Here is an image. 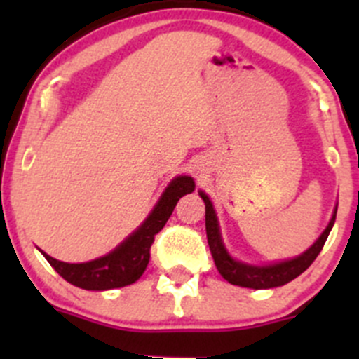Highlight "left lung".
<instances>
[{"instance_id":"left-lung-1","label":"left lung","mask_w":359,"mask_h":359,"mask_svg":"<svg viewBox=\"0 0 359 359\" xmlns=\"http://www.w3.org/2000/svg\"><path fill=\"white\" fill-rule=\"evenodd\" d=\"M198 193H200L201 200L205 201L206 238H208L210 252H212L220 276L226 281H229L231 285H238V287L243 288H253V290H267V288L283 287V285L295 280L297 276H300V274L314 262V259L320 255L321 248H323L325 241H327L328 234H330L332 227H334L337 217L335 205L327 229L320 234V238H318L306 252L300 253V255L293 257V259L264 264V266H255V264L241 262V260L234 259V257L227 252L222 240V233H220L219 219H217L213 203L210 201L208 194H206L205 191H198Z\"/></svg>"}]
</instances>
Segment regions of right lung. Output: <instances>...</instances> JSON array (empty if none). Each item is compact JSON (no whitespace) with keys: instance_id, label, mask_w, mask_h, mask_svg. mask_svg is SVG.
Instances as JSON below:
<instances>
[{"instance_id":"obj_1","label":"right lung","mask_w":359,"mask_h":359,"mask_svg":"<svg viewBox=\"0 0 359 359\" xmlns=\"http://www.w3.org/2000/svg\"><path fill=\"white\" fill-rule=\"evenodd\" d=\"M194 191V180L189 175H179L170 180L166 189L159 196L154 208L146 217L142 224L133 231L130 236H126L114 250H111L106 255L99 259L88 260L81 264H69L57 260L45 253L50 266L74 287L83 290H112V288H121L126 285H132L139 280L146 271L151 257V245L154 236L165 227L166 220L172 215L177 201Z\"/></svg>"}]
</instances>
